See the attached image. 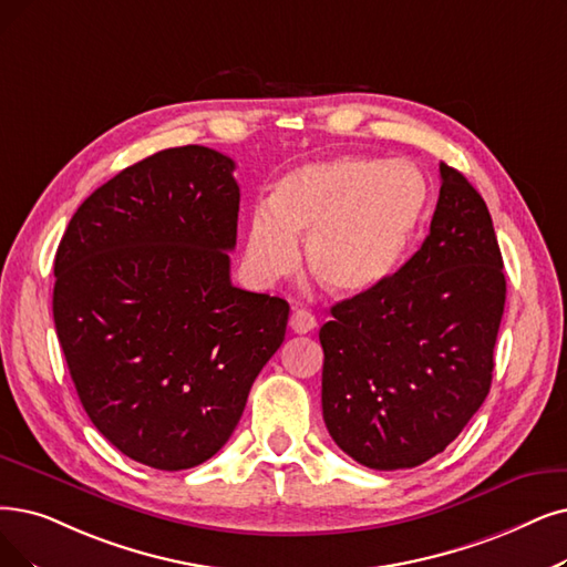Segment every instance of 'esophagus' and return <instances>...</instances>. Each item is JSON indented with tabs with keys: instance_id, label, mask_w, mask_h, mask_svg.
<instances>
[{
	"instance_id": "34e87169",
	"label": "esophagus",
	"mask_w": 567,
	"mask_h": 567,
	"mask_svg": "<svg viewBox=\"0 0 567 567\" xmlns=\"http://www.w3.org/2000/svg\"><path fill=\"white\" fill-rule=\"evenodd\" d=\"M290 330L296 334H307L316 328V319L307 311V309H296L290 313Z\"/></svg>"
}]
</instances>
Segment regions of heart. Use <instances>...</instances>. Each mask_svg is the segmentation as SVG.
<instances>
[{"mask_svg": "<svg viewBox=\"0 0 567 567\" xmlns=\"http://www.w3.org/2000/svg\"><path fill=\"white\" fill-rule=\"evenodd\" d=\"M427 207L423 174L402 161L339 155L286 174L248 220L246 260L260 279L298 265L307 239L311 275L334 296H362L386 281L414 241Z\"/></svg>", "mask_w": 567, "mask_h": 567, "instance_id": "obj_1", "label": "heart"}]
</instances>
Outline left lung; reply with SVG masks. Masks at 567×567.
<instances>
[{"mask_svg":"<svg viewBox=\"0 0 567 567\" xmlns=\"http://www.w3.org/2000/svg\"><path fill=\"white\" fill-rule=\"evenodd\" d=\"M440 199L419 251L321 332L323 421L372 470L416 467L454 442L493 379L505 271L482 195L440 165Z\"/></svg>","mask_w":567,"mask_h":567,"instance_id":"left-lung-1","label":"left lung"}]
</instances>
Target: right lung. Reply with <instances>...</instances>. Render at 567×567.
<instances>
[{"label":"right lung","mask_w":567,"mask_h":567,"mask_svg":"<svg viewBox=\"0 0 567 567\" xmlns=\"http://www.w3.org/2000/svg\"><path fill=\"white\" fill-rule=\"evenodd\" d=\"M207 146L144 157L72 216L53 319L85 414L132 461L188 470L230 440L288 302L230 281L239 186Z\"/></svg>","instance_id":"1"}]
</instances>
